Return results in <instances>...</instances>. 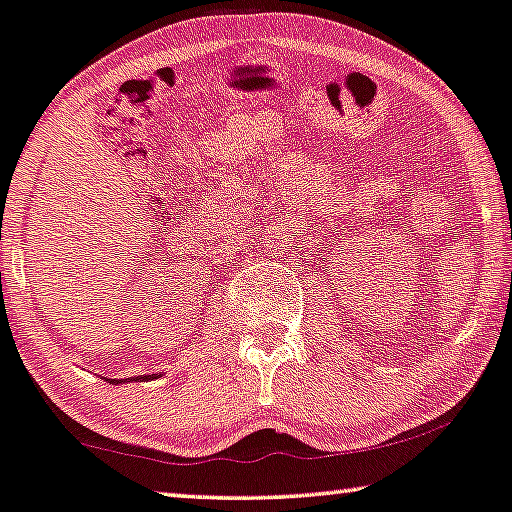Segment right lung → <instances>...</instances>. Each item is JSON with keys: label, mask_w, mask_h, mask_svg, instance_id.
Returning a JSON list of instances; mask_svg holds the SVG:
<instances>
[{"label": "right lung", "mask_w": 512, "mask_h": 512, "mask_svg": "<svg viewBox=\"0 0 512 512\" xmlns=\"http://www.w3.org/2000/svg\"><path fill=\"white\" fill-rule=\"evenodd\" d=\"M140 379H156V375H142ZM135 381H137V377H135ZM114 384H121V379H114Z\"/></svg>", "instance_id": "add662e5"}]
</instances>
